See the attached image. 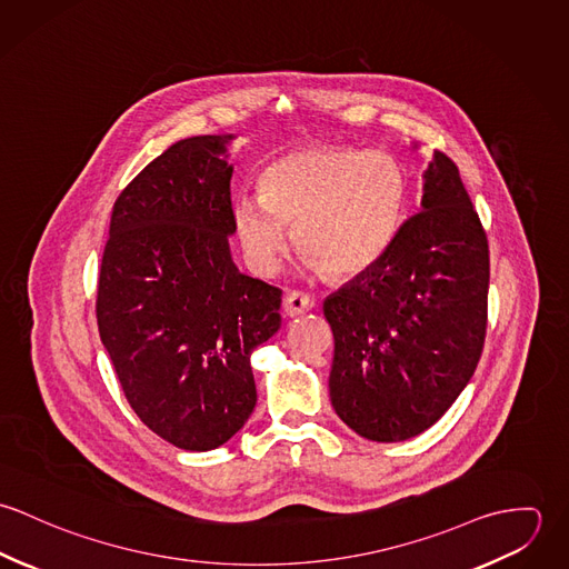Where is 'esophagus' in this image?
<instances>
[{
	"label": "esophagus",
	"mask_w": 569,
	"mask_h": 569,
	"mask_svg": "<svg viewBox=\"0 0 569 569\" xmlns=\"http://www.w3.org/2000/svg\"><path fill=\"white\" fill-rule=\"evenodd\" d=\"M282 309L289 318H298V316H305L313 309V300L307 296V293H300V291H291L284 300H282Z\"/></svg>",
	"instance_id": "esophagus-1"
}]
</instances>
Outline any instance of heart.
Wrapping results in <instances>:
<instances>
[{"mask_svg":"<svg viewBox=\"0 0 569 569\" xmlns=\"http://www.w3.org/2000/svg\"><path fill=\"white\" fill-rule=\"evenodd\" d=\"M258 197L232 203L247 264L278 269L289 230L311 267L332 278L370 271L397 241L409 206V179L397 158L352 147H309L267 163Z\"/></svg>","mask_w":569,"mask_h":569,"instance_id":"b5f03b06","label":"heart"}]
</instances>
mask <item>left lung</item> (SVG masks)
<instances>
[{"label":"left lung","instance_id":"8db88e82","mask_svg":"<svg viewBox=\"0 0 569 569\" xmlns=\"http://www.w3.org/2000/svg\"><path fill=\"white\" fill-rule=\"evenodd\" d=\"M420 208L370 271L325 300L335 337L330 403L375 442L429 429L467 388L485 348L487 234L458 166L440 151L422 172Z\"/></svg>","mask_w":569,"mask_h":569}]
</instances>
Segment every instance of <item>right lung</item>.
I'll return each instance as SVG.
<instances>
[{"label": "right lung", "instance_id": "add662e5", "mask_svg": "<svg viewBox=\"0 0 569 569\" xmlns=\"http://www.w3.org/2000/svg\"><path fill=\"white\" fill-rule=\"evenodd\" d=\"M234 136L168 147L118 197L96 318L124 397L170 445L210 451L256 407L251 352L280 328L282 291L230 253Z\"/></svg>", "mask_w": 569, "mask_h": 569}]
</instances>
